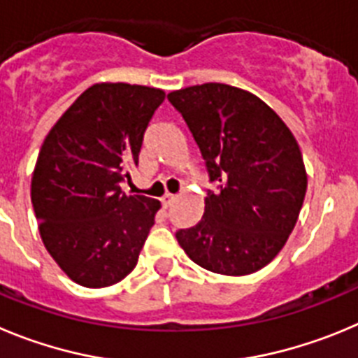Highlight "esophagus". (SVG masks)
<instances>
[{"mask_svg":"<svg viewBox=\"0 0 358 358\" xmlns=\"http://www.w3.org/2000/svg\"><path fill=\"white\" fill-rule=\"evenodd\" d=\"M175 199H176L175 194H169V192H166V194L162 196V205H164V208L171 207L173 201H175Z\"/></svg>","mask_w":358,"mask_h":358,"instance_id":"1","label":"esophagus"}]
</instances>
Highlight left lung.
<instances>
[{"mask_svg":"<svg viewBox=\"0 0 358 358\" xmlns=\"http://www.w3.org/2000/svg\"><path fill=\"white\" fill-rule=\"evenodd\" d=\"M167 99L185 119L215 183L201 221L176 231L178 244L212 273L259 271L287 243L307 192L294 135L262 99L227 83L185 87Z\"/></svg>","mask_w":358,"mask_h":358,"instance_id":"left-lung-1","label":"left lung"}]
</instances>
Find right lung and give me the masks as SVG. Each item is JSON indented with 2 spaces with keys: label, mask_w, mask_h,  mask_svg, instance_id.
Returning a JSON list of instances; mask_svg holds the SVG:
<instances>
[{
  "label": "right lung",
  "mask_w": 358,
  "mask_h": 358,
  "mask_svg": "<svg viewBox=\"0 0 358 358\" xmlns=\"http://www.w3.org/2000/svg\"><path fill=\"white\" fill-rule=\"evenodd\" d=\"M166 94L96 83L55 123L38 151L31 205L55 262L83 287H108L134 271L160 201L121 191L139 164L148 123Z\"/></svg>",
  "instance_id": "add662e5"
}]
</instances>
